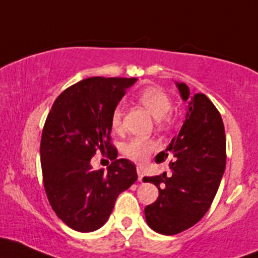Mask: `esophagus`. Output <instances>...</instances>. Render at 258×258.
Segmentation results:
<instances>
[{
    "label": "esophagus",
    "instance_id": "34e87169",
    "mask_svg": "<svg viewBox=\"0 0 258 258\" xmlns=\"http://www.w3.org/2000/svg\"><path fill=\"white\" fill-rule=\"evenodd\" d=\"M137 174H138V181H142V180H143V176H144L142 169L137 168Z\"/></svg>",
    "mask_w": 258,
    "mask_h": 258
}]
</instances>
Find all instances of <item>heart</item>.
Wrapping results in <instances>:
<instances>
[{"label": "heart", "instance_id": "1", "mask_svg": "<svg viewBox=\"0 0 258 258\" xmlns=\"http://www.w3.org/2000/svg\"><path fill=\"white\" fill-rule=\"evenodd\" d=\"M138 100L154 117L163 121H169V112L171 110V100L161 88L148 87L138 94ZM122 109L116 106L111 114L110 123L112 130L118 132L122 127ZM158 142L153 138L134 137L123 144L122 152L124 157L137 164H142L157 151Z\"/></svg>", "mask_w": 258, "mask_h": 258}]
</instances>
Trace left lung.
<instances>
[{"instance_id":"left-lung-1","label":"left lung","mask_w":258,"mask_h":258,"mask_svg":"<svg viewBox=\"0 0 258 258\" xmlns=\"http://www.w3.org/2000/svg\"><path fill=\"white\" fill-rule=\"evenodd\" d=\"M188 103L179 134L157 163L169 160V174L143 177L159 189V197L144 208L148 225L164 235L179 234L202 219L211 207L225 169V131L222 116L203 93L189 95L185 83H176Z\"/></svg>"}]
</instances>
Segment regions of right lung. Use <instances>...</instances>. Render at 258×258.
Listing matches in <instances>:
<instances>
[{"label": "right lung", "mask_w": 258, "mask_h": 258, "mask_svg": "<svg viewBox=\"0 0 258 258\" xmlns=\"http://www.w3.org/2000/svg\"><path fill=\"white\" fill-rule=\"evenodd\" d=\"M136 78L90 77L64 89L51 107L40 143L42 182L53 212L73 230L105 224L121 192L137 180L132 161L116 159L110 118ZM98 150L113 163L93 171Z\"/></svg>", "instance_id": "1"}]
</instances>
